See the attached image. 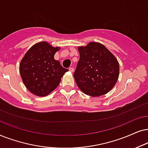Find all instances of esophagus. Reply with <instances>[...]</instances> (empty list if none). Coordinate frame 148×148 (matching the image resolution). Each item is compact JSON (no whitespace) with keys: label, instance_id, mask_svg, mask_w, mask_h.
Listing matches in <instances>:
<instances>
[{"label":"esophagus","instance_id":"obj_1","mask_svg":"<svg viewBox=\"0 0 148 148\" xmlns=\"http://www.w3.org/2000/svg\"><path fill=\"white\" fill-rule=\"evenodd\" d=\"M69 70H70V72H74V68H73V67H70V68H69Z\"/></svg>","mask_w":148,"mask_h":148}]
</instances>
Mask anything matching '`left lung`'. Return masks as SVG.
I'll use <instances>...</instances> for the list:
<instances>
[{"instance_id":"left-lung-1","label":"left lung","mask_w":148,"mask_h":148,"mask_svg":"<svg viewBox=\"0 0 148 148\" xmlns=\"http://www.w3.org/2000/svg\"><path fill=\"white\" fill-rule=\"evenodd\" d=\"M78 49L80 59L74 77L78 88L91 97L108 93L119 78L120 68L117 59L99 42H90Z\"/></svg>"}]
</instances>
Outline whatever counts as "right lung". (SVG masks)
I'll use <instances>...</instances> for the list:
<instances>
[{
  "instance_id": "right-lung-1",
  "label": "right lung",
  "mask_w": 148,
  "mask_h": 148,
  "mask_svg": "<svg viewBox=\"0 0 148 148\" xmlns=\"http://www.w3.org/2000/svg\"><path fill=\"white\" fill-rule=\"evenodd\" d=\"M60 49L40 42L25 54L19 64V72L23 84L32 93L40 97L48 95L58 87L61 78L68 71L54 59Z\"/></svg>"
}]
</instances>
